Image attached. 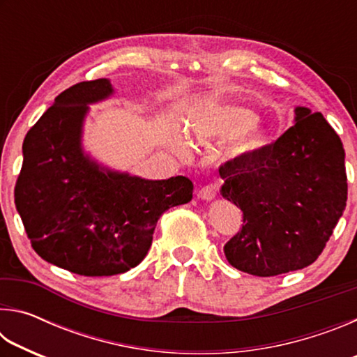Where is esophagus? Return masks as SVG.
<instances>
[{
    "mask_svg": "<svg viewBox=\"0 0 357 357\" xmlns=\"http://www.w3.org/2000/svg\"><path fill=\"white\" fill-rule=\"evenodd\" d=\"M217 193V187L214 184H206L200 187V190H198V197L202 198V200H213Z\"/></svg>",
    "mask_w": 357,
    "mask_h": 357,
    "instance_id": "obj_1",
    "label": "esophagus"
}]
</instances>
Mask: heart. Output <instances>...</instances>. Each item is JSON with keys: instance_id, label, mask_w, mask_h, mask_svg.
I'll return each instance as SVG.
<instances>
[{"instance_id": "1", "label": "heart", "mask_w": 357, "mask_h": 357, "mask_svg": "<svg viewBox=\"0 0 357 357\" xmlns=\"http://www.w3.org/2000/svg\"><path fill=\"white\" fill-rule=\"evenodd\" d=\"M257 121V114L247 108L217 104L197 113L190 123V129L200 142H227L234 137L228 153L238 157L252 154L264 146L266 134L255 128ZM173 143L178 149L185 146L181 135H174Z\"/></svg>"}]
</instances>
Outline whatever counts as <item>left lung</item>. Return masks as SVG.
Listing matches in <instances>:
<instances>
[{
    "label": "left lung",
    "mask_w": 357,
    "mask_h": 357,
    "mask_svg": "<svg viewBox=\"0 0 357 357\" xmlns=\"http://www.w3.org/2000/svg\"><path fill=\"white\" fill-rule=\"evenodd\" d=\"M220 195L243 211L223 245L243 273L273 277L321 255L347 206L345 149L321 113L296 108V123L261 149L219 168Z\"/></svg>",
    "instance_id": "left-lung-1"
}]
</instances>
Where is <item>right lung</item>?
<instances>
[{"instance_id":"right-lung-1","label":"right lung","mask_w":357,"mask_h":357,"mask_svg":"<svg viewBox=\"0 0 357 357\" xmlns=\"http://www.w3.org/2000/svg\"><path fill=\"white\" fill-rule=\"evenodd\" d=\"M113 93L107 78L63 91L23 142L14 198L33 249L45 261L84 277L135 268L159 217L192 200L189 178L148 181L104 172L83 155L88 104Z\"/></svg>"}]
</instances>
